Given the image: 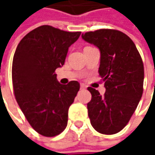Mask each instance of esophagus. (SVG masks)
I'll use <instances>...</instances> for the list:
<instances>
[{"instance_id":"obj_1","label":"esophagus","mask_w":155,"mask_h":155,"mask_svg":"<svg viewBox=\"0 0 155 155\" xmlns=\"http://www.w3.org/2000/svg\"><path fill=\"white\" fill-rule=\"evenodd\" d=\"M80 89H81V90H85V89H86V86H85V85H84V84H81Z\"/></svg>"}]
</instances>
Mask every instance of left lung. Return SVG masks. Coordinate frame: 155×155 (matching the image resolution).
<instances>
[{
  "label": "left lung",
  "instance_id": "obj_1",
  "mask_svg": "<svg viewBox=\"0 0 155 155\" xmlns=\"http://www.w3.org/2000/svg\"><path fill=\"white\" fill-rule=\"evenodd\" d=\"M101 53L98 72L106 91L101 96L91 87L87 104L92 127L104 134L120 132L129 122L143 92L144 66L132 39L114 29H99L82 34Z\"/></svg>",
  "mask_w": 155,
  "mask_h": 155
}]
</instances>
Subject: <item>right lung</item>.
Listing matches in <instances>:
<instances>
[{"instance_id": "1", "label": "right lung", "mask_w": 155, "mask_h": 155, "mask_svg": "<svg viewBox=\"0 0 155 155\" xmlns=\"http://www.w3.org/2000/svg\"><path fill=\"white\" fill-rule=\"evenodd\" d=\"M80 34L44 25L27 33L16 48L12 66L15 98L41 135L56 136L67 126L69 107L80 84L78 81L61 84L55 70L64 65L69 47Z\"/></svg>"}]
</instances>
